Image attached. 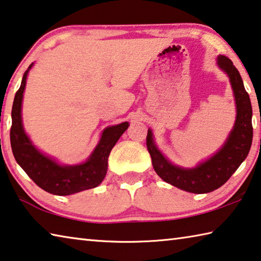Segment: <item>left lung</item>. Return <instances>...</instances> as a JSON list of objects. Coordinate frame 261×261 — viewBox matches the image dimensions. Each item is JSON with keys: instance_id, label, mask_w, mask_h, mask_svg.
Returning a JSON list of instances; mask_svg holds the SVG:
<instances>
[{"instance_id": "obj_1", "label": "left lung", "mask_w": 261, "mask_h": 261, "mask_svg": "<svg viewBox=\"0 0 261 261\" xmlns=\"http://www.w3.org/2000/svg\"><path fill=\"white\" fill-rule=\"evenodd\" d=\"M217 65L229 79L235 100L236 120L224 145L215 154L196 167H179L159 149L153 131L148 129L147 134V149L159 177L174 187L194 194L210 193L221 187L246 159L252 144V107L242 77L227 57L218 56Z\"/></svg>"}]
</instances>
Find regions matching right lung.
Returning <instances> with one entry per match:
<instances>
[{
  "label": "right lung",
  "instance_id": "obj_1",
  "mask_svg": "<svg viewBox=\"0 0 261 261\" xmlns=\"http://www.w3.org/2000/svg\"><path fill=\"white\" fill-rule=\"evenodd\" d=\"M34 63L25 72L20 88L13 100L10 130L12 153L17 163L37 186L54 195H72L99 186L105 178L108 156L120 137L129 127V122L107 126L101 132L100 139L87 161L79 164H60L45 155L33 144L22 124L21 107L28 73Z\"/></svg>",
  "mask_w": 261,
  "mask_h": 261
}]
</instances>
